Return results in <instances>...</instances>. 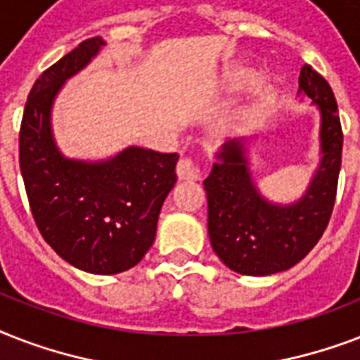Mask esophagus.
<instances>
[{"mask_svg": "<svg viewBox=\"0 0 360 360\" xmlns=\"http://www.w3.org/2000/svg\"><path fill=\"white\" fill-rule=\"evenodd\" d=\"M177 177H179V181H198L200 169L191 158H181L177 162Z\"/></svg>", "mask_w": 360, "mask_h": 360, "instance_id": "esophagus-1", "label": "esophagus"}]
</instances>
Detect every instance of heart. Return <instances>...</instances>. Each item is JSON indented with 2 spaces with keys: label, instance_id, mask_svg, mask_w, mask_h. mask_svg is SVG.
I'll use <instances>...</instances> for the list:
<instances>
[{
  "label": "heart",
  "instance_id": "b5f03b06",
  "mask_svg": "<svg viewBox=\"0 0 360 360\" xmlns=\"http://www.w3.org/2000/svg\"><path fill=\"white\" fill-rule=\"evenodd\" d=\"M257 77H259V72H257L254 67L245 63L230 65V67L224 70V75H222V87H224L226 91L237 93L246 89V87L254 86L252 87L250 103L246 104L245 110H243V114H240L239 117V121L245 124V127L246 124L254 123L257 117H262V115L273 106L276 97H278V86H276L273 80L260 78V80L257 81Z\"/></svg>",
  "mask_w": 360,
  "mask_h": 360
}]
</instances>
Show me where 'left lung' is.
<instances>
[{"label": "left lung", "mask_w": 360, "mask_h": 360, "mask_svg": "<svg viewBox=\"0 0 360 360\" xmlns=\"http://www.w3.org/2000/svg\"><path fill=\"white\" fill-rule=\"evenodd\" d=\"M297 97L319 112V160L307 191L295 202L269 200L252 174L259 136L226 141L214 153L207 194V230L220 262L245 276H269L301 262L329 224L342 164V127L333 89L302 65Z\"/></svg>", "instance_id": "left-lung-1"}]
</instances>
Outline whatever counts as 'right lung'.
<instances>
[{"label": "right lung", "mask_w": 360, "mask_h": 360, "mask_svg": "<svg viewBox=\"0 0 360 360\" xmlns=\"http://www.w3.org/2000/svg\"><path fill=\"white\" fill-rule=\"evenodd\" d=\"M106 41L87 39L31 87L20 129V169L46 243L72 267L117 274L141 262L157 236L162 203L177 183V153L129 146L112 157L72 158L52 129L56 98Z\"/></svg>", "instance_id": "1"}]
</instances>
